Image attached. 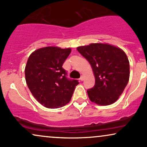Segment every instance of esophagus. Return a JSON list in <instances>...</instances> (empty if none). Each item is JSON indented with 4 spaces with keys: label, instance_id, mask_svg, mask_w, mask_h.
Instances as JSON below:
<instances>
[{
    "label": "esophagus",
    "instance_id": "obj_1",
    "mask_svg": "<svg viewBox=\"0 0 147 147\" xmlns=\"http://www.w3.org/2000/svg\"><path fill=\"white\" fill-rule=\"evenodd\" d=\"M79 80H80L81 81H83L84 80V77L83 75H81V77H80V79H79Z\"/></svg>",
    "mask_w": 147,
    "mask_h": 147
}]
</instances>
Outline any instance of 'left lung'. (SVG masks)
<instances>
[{"mask_svg":"<svg viewBox=\"0 0 147 147\" xmlns=\"http://www.w3.org/2000/svg\"><path fill=\"white\" fill-rule=\"evenodd\" d=\"M77 51L90 63L95 85L87 90L92 102L109 105L118 100L129 79V62L120 48L94 43L77 47Z\"/></svg>","mask_w":147,"mask_h":147,"instance_id":"1","label":"left lung"}]
</instances>
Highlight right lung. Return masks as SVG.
Wrapping results in <instances>:
<instances>
[{"instance_id":"right-lung-1","label":"right lung","mask_w":147,"mask_h":147,"mask_svg":"<svg viewBox=\"0 0 147 147\" xmlns=\"http://www.w3.org/2000/svg\"><path fill=\"white\" fill-rule=\"evenodd\" d=\"M70 49L47 47L30 55L25 67V79L35 99L47 108L61 107L70 102L79 82L66 77L62 68Z\"/></svg>"}]
</instances>
